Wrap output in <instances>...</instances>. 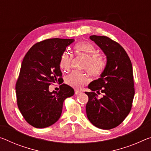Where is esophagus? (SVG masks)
<instances>
[{
  "label": "esophagus",
  "instance_id": "34e87169",
  "mask_svg": "<svg viewBox=\"0 0 151 151\" xmlns=\"http://www.w3.org/2000/svg\"><path fill=\"white\" fill-rule=\"evenodd\" d=\"M81 93V91H78V90H75V95H78V94H79V93Z\"/></svg>",
  "mask_w": 151,
  "mask_h": 151
}]
</instances>
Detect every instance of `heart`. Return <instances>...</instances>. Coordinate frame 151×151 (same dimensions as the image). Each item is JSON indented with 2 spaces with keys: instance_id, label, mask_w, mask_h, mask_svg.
Instances as JSON below:
<instances>
[{
  "instance_id": "obj_1",
  "label": "heart",
  "mask_w": 151,
  "mask_h": 151,
  "mask_svg": "<svg viewBox=\"0 0 151 151\" xmlns=\"http://www.w3.org/2000/svg\"><path fill=\"white\" fill-rule=\"evenodd\" d=\"M77 54L85 58V63L83 68L93 77H99L106 68V62L102 54L97 53L94 45L88 42H81L74 47ZM72 56L68 52H63L60 60V68L63 72H68L71 66ZM89 78L81 71H73L65 78V83L70 87L79 89L87 85Z\"/></svg>"
}]
</instances>
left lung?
<instances>
[{
  "instance_id": "1",
  "label": "left lung",
  "mask_w": 151,
  "mask_h": 151,
  "mask_svg": "<svg viewBox=\"0 0 151 151\" xmlns=\"http://www.w3.org/2000/svg\"><path fill=\"white\" fill-rule=\"evenodd\" d=\"M107 57L106 68L97 80L88 86L86 112L97 128L109 130L119 126L130 113L134 96L132 65L125 50L109 37L91 35ZM104 94L98 98L97 93Z\"/></svg>"
}]
</instances>
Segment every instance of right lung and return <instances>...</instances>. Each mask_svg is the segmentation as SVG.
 <instances>
[{"label": "right lung", "mask_w": 151, "mask_h": 151, "mask_svg": "<svg viewBox=\"0 0 151 151\" xmlns=\"http://www.w3.org/2000/svg\"><path fill=\"white\" fill-rule=\"evenodd\" d=\"M74 41L45 40L33 45L24 57L15 86L17 101L23 118L33 127L44 128L56 122L64 101L75 93L66 84L60 86L58 92L49 91L52 83L62 80L60 60L66 47Z\"/></svg>", "instance_id": "1"}]
</instances>
